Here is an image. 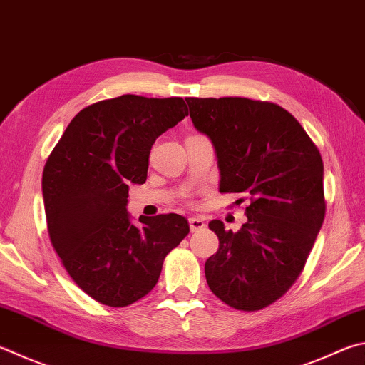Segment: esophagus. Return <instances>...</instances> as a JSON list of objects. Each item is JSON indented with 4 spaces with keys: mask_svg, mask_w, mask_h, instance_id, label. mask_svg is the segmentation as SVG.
Returning <instances> with one entry per match:
<instances>
[{
    "mask_svg": "<svg viewBox=\"0 0 365 365\" xmlns=\"http://www.w3.org/2000/svg\"><path fill=\"white\" fill-rule=\"evenodd\" d=\"M188 222H190L191 231H200V230L205 228V222H204V218H201V217H193V218H190Z\"/></svg>",
    "mask_w": 365,
    "mask_h": 365,
    "instance_id": "obj_1",
    "label": "esophagus"
}]
</instances>
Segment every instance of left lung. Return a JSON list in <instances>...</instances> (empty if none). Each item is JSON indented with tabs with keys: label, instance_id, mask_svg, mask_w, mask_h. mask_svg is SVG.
Wrapping results in <instances>:
<instances>
[{
	"label": "left lung",
	"instance_id": "obj_1",
	"mask_svg": "<svg viewBox=\"0 0 365 365\" xmlns=\"http://www.w3.org/2000/svg\"><path fill=\"white\" fill-rule=\"evenodd\" d=\"M195 128L214 143L220 193L247 200L240 231L212 220L218 250L205 262L209 289L228 307L258 311L302 274L326 217L324 164L302 124L279 105L246 97H188Z\"/></svg>",
	"mask_w": 365,
	"mask_h": 365
}]
</instances>
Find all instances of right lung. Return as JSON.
<instances>
[{"label": "right lung", "mask_w": 365, "mask_h": 365, "mask_svg": "<svg viewBox=\"0 0 365 365\" xmlns=\"http://www.w3.org/2000/svg\"><path fill=\"white\" fill-rule=\"evenodd\" d=\"M188 116L182 97L125 94L83 108L51 151L43 200L52 247L76 286L123 308L151 292L165 255L190 233L178 214L129 220L130 183H145L150 150Z\"/></svg>", "instance_id": "obj_1"}]
</instances>
